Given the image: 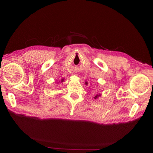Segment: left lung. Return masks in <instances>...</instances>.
<instances>
[{
  "label": "left lung",
  "instance_id": "1",
  "mask_svg": "<svg viewBox=\"0 0 153 153\" xmlns=\"http://www.w3.org/2000/svg\"><path fill=\"white\" fill-rule=\"evenodd\" d=\"M85 85H87V84H88V83L86 82H85ZM100 96H101V94H100V93H99V94H97V95H96L95 97H94L93 98L95 99H98L99 97H100Z\"/></svg>",
  "mask_w": 153,
  "mask_h": 153
}]
</instances>
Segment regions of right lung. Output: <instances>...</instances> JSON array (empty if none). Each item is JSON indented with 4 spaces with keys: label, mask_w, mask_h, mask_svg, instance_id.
<instances>
[{
    "label": "right lung",
    "mask_w": 153,
    "mask_h": 153,
    "mask_svg": "<svg viewBox=\"0 0 153 153\" xmlns=\"http://www.w3.org/2000/svg\"><path fill=\"white\" fill-rule=\"evenodd\" d=\"M64 79L63 78V79H62L60 81V82H64Z\"/></svg>",
    "instance_id": "1"
}]
</instances>
